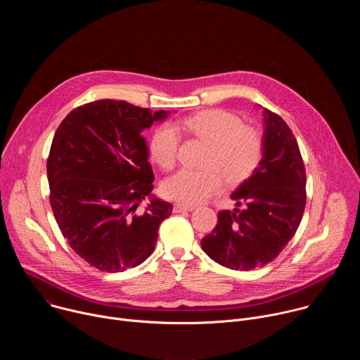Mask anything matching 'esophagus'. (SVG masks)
Masks as SVG:
<instances>
[{
    "label": "esophagus",
    "mask_w": 360,
    "mask_h": 360,
    "mask_svg": "<svg viewBox=\"0 0 360 360\" xmlns=\"http://www.w3.org/2000/svg\"><path fill=\"white\" fill-rule=\"evenodd\" d=\"M193 210H195L193 207H191V205H185V203H175V207H174L175 212H191Z\"/></svg>",
    "instance_id": "34e87169"
}]
</instances>
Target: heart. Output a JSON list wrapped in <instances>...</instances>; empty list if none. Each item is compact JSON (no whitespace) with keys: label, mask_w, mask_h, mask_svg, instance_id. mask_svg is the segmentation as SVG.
Returning a JSON list of instances; mask_svg holds the SVG:
<instances>
[{"label":"heart","mask_w":360,"mask_h":360,"mask_svg":"<svg viewBox=\"0 0 360 360\" xmlns=\"http://www.w3.org/2000/svg\"><path fill=\"white\" fill-rule=\"evenodd\" d=\"M176 127L207 143L202 169H181L164 185L165 195L181 203L196 205L207 200L221 189L222 179L228 186L239 185L253 174L262 158V134L250 125H242V120L232 112L200 111ZM178 129L164 124L150 138V157L165 171L176 164Z\"/></svg>","instance_id":"obj_1"}]
</instances>
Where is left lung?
<instances>
[{
	"instance_id": "left-lung-1",
	"label": "left lung",
	"mask_w": 360,
	"mask_h": 360,
	"mask_svg": "<svg viewBox=\"0 0 360 360\" xmlns=\"http://www.w3.org/2000/svg\"><path fill=\"white\" fill-rule=\"evenodd\" d=\"M264 124L259 167L231 195L238 208L218 212L217 226L200 240L211 259L233 271L272 262L296 233L304 211L306 172L299 145L288 124L266 108Z\"/></svg>"
}]
</instances>
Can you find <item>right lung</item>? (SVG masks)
<instances>
[{
  "instance_id": "right-lung-1",
  "label": "right lung",
  "mask_w": 360,
  "mask_h": 360,
  "mask_svg": "<svg viewBox=\"0 0 360 360\" xmlns=\"http://www.w3.org/2000/svg\"><path fill=\"white\" fill-rule=\"evenodd\" d=\"M168 115L99 99L72 110L54 135L46 161L51 208L72 250L102 272L141 265L172 214L169 202L150 195L153 172L141 135Z\"/></svg>"
}]
</instances>
